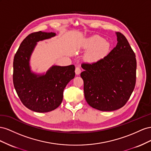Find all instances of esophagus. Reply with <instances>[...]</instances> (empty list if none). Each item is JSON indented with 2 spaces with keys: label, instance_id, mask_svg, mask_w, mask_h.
I'll return each instance as SVG.
<instances>
[{
  "label": "esophagus",
  "instance_id": "1",
  "mask_svg": "<svg viewBox=\"0 0 151 151\" xmlns=\"http://www.w3.org/2000/svg\"><path fill=\"white\" fill-rule=\"evenodd\" d=\"M81 73V69L80 67H76L75 68V73L76 75H78L80 74Z\"/></svg>",
  "mask_w": 151,
  "mask_h": 151
}]
</instances>
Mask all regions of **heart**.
Here are the masks:
<instances>
[{
  "label": "heart",
  "instance_id": "obj_1",
  "mask_svg": "<svg viewBox=\"0 0 151 151\" xmlns=\"http://www.w3.org/2000/svg\"><path fill=\"white\" fill-rule=\"evenodd\" d=\"M87 47L90 49L87 54L88 60L94 61L99 59L109 49V44L106 42H103V39L99 37H93L88 42Z\"/></svg>",
  "mask_w": 151,
  "mask_h": 151
}]
</instances>
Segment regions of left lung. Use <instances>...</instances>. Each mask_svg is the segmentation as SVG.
I'll return each instance as SVG.
<instances>
[{"instance_id": "1", "label": "left lung", "mask_w": 151, "mask_h": 151, "mask_svg": "<svg viewBox=\"0 0 151 151\" xmlns=\"http://www.w3.org/2000/svg\"><path fill=\"white\" fill-rule=\"evenodd\" d=\"M117 45L108 55L92 64L83 63L86 101L93 108L112 111L125 105L134 90L137 61L126 37L116 32Z\"/></svg>"}]
</instances>
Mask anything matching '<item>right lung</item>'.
Returning a JSON list of instances; mask_svg holds the SVG:
<instances>
[{
  "label": "right lung",
  "instance_id": "1",
  "mask_svg": "<svg viewBox=\"0 0 151 151\" xmlns=\"http://www.w3.org/2000/svg\"><path fill=\"white\" fill-rule=\"evenodd\" d=\"M55 33L38 32L29 34L21 42L13 61V83L23 104L37 113L53 111L61 104L63 90L74 78V65H54L45 73L37 74L29 65L37 42L55 36Z\"/></svg>",
  "mask_w": 151,
  "mask_h": 151
}]
</instances>
